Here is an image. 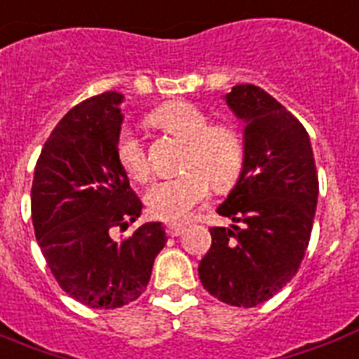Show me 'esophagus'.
<instances>
[{"label": "esophagus", "mask_w": 359, "mask_h": 359, "mask_svg": "<svg viewBox=\"0 0 359 359\" xmlns=\"http://www.w3.org/2000/svg\"><path fill=\"white\" fill-rule=\"evenodd\" d=\"M184 231H186V228H182V226H168L169 237H179V235H182Z\"/></svg>", "instance_id": "1"}]
</instances>
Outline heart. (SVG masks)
<instances>
[{"instance_id": "obj_1", "label": "heart", "mask_w": 359, "mask_h": 359, "mask_svg": "<svg viewBox=\"0 0 359 359\" xmlns=\"http://www.w3.org/2000/svg\"><path fill=\"white\" fill-rule=\"evenodd\" d=\"M150 122L184 141L180 161L184 171L173 179L158 180L147 191L150 216L163 222H182L215 190H228L239 180L246 160L245 139L233 124L212 122L209 113L188 101H171L156 109ZM116 160L131 180H149L150 169L144 147L131 131L116 139Z\"/></svg>"}]
</instances>
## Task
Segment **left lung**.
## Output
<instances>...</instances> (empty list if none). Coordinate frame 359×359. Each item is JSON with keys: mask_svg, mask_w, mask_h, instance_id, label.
<instances>
[{"mask_svg": "<svg viewBox=\"0 0 359 359\" xmlns=\"http://www.w3.org/2000/svg\"><path fill=\"white\" fill-rule=\"evenodd\" d=\"M228 105L245 120L243 173L218 215L231 228H210L199 262L203 288L233 307L265 303L294 278L307 252L318 201V175L307 130L254 84H237Z\"/></svg>", "mask_w": 359, "mask_h": 359, "instance_id": "obj_1", "label": "left lung"}]
</instances>
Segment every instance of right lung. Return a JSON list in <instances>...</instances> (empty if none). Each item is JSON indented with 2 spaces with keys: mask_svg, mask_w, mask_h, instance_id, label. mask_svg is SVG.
<instances>
[{
  "mask_svg": "<svg viewBox=\"0 0 359 359\" xmlns=\"http://www.w3.org/2000/svg\"><path fill=\"white\" fill-rule=\"evenodd\" d=\"M122 95L88 97L52 130L32 184V220L46 265L65 294L92 309H118L143 294L168 243L160 222L114 241L143 203L116 160Z\"/></svg>",
  "mask_w": 359,
  "mask_h": 359,
  "instance_id": "right-lung-1",
  "label": "right lung"
}]
</instances>
